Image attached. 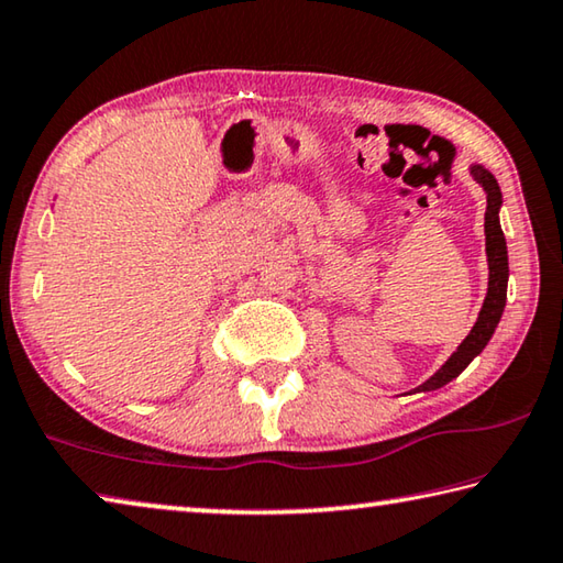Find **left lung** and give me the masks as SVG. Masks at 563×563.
Here are the masks:
<instances>
[{
  "instance_id": "left-lung-1",
  "label": "left lung",
  "mask_w": 563,
  "mask_h": 563,
  "mask_svg": "<svg viewBox=\"0 0 563 563\" xmlns=\"http://www.w3.org/2000/svg\"><path fill=\"white\" fill-rule=\"evenodd\" d=\"M472 176L476 184L487 190V213H484V233H487V258H489V290L484 298L482 312L476 318L474 328L464 342L456 347L454 355L444 362L442 369L419 385V393L427 389H440L450 379H454L470 362L487 347L489 338L494 335V328L499 325L504 305H507V278H509V258H507V241H504L501 225H499V206H501V190L497 178H494L487 168L472 166Z\"/></svg>"
}]
</instances>
